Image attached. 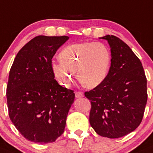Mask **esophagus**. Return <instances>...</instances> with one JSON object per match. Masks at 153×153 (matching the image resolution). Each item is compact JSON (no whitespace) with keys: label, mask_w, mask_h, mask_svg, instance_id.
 Instances as JSON below:
<instances>
[{"label":"esophagus","mask_w":153,"mask_h":153,"mask_svg":"<svg viewBox=\"0 0 153 153\" xmlns=\"http://www.w3.org/2000/svg\"><path fill=\"white\" fill-rule=\"evenodd\" d=\"M75 97H77V98H80V97H83V93L81 92V91H75Z\"/></svg>","instance_id":"1"}]
</instances>
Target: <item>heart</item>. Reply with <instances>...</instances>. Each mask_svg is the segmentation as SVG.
<instances>
[{
  "label": "heart",
  "mask_w": 153,
  "mask_h": 153,
  "mask_svg": "<svg viewBox=\"0 0 153 153\" xmlns=\"http://www.w3.org/2000/svg\"><path fill=\"white\" fill-rule=\"evenodd\" d=\"M60 63L53 64L54 75L63 85L68 86L75 78L87 89H93L105 80L111 67V56L105 45L84 42L70 45L58 56Z\"/></svg>",
  "instance_id": "heart-1"
}]
</instances>
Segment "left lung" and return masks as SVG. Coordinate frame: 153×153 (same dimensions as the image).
<instances>
[{
  "label": "left lung",
  "mask_w": 153,
  "mask_h": 153,
  "mask_svg": "<svg viewBox=\"0 0 153 153\" xmlns=\"http://www.w3.org/2000/svg\"><path fill=\"white\" fill-rule=\"evenodd\" d=\"M111 47V63L105 80L84 93L91 102L89 123L98 135L116 139L139 127L147 101V78L141 61L113 35L101 37Z\"/></svg>",
  "instance_id": "left-lung-1"
}]
</instances>
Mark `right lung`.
<instances>
[{"label": "right lung", "mask_w": 153, "mask_h": 153, "mask_svg": "<svg viewBox=\"0 0 153 153\" xmlns=\"http://www.w3.org/2000/svg\"><path fill=\"white\" fill-rule=\"evenodd\" d=\"M67 36H37L22 47L11 67L6 86L9 115L28 141H55L64 133L74 91L54 79L52 59Z\"/></svg>", "instance_id": "1"}]
</instances>
